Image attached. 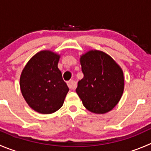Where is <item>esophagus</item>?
Listing matches in <instances>:
<instances>
[{"instance_id":"1","label":"esophagus","mask_w":151,"mask_h":151,"mask_svg":"<svg viewBox=\"0 0 151 151\" xmlns=\"http://www.w3.org/2000/svg\"><path fill=\"white\" fill-rule=\"evenodd\" d=\"M67 85H68L69 88L70 90H75L76 87V83L74 81H73V80H71V81H69L67 82Z\"/></svg>"}]
</instances>
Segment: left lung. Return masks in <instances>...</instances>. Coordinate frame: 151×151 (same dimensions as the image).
I'll return each instance as SVG.
<instances>
[{
	"label": "left lung",
	"mask_w": 151,
	"mask_h": 151,
	"mask_svg": "<svg viewBox=\"0 0 151 151\" xmlns=\"http://www.w3.org/2000/svg\"><path fill=\"white\" fill-rule=\"evenodd\" d=\"M84 78L76 93L83 105L94 113H105L119 101L124 91L123 72L106 53L91 50L80 58Z\"/></svg>",
	"instance_id": "obj_1"
}]
</instances>
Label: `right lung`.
Segmentation results:
<instances>
[{
	"instance_id": "right-lung-1",
	"label": "right lung",
	"mask_w": 151,
	"mask_h": 151,
	"mask_svg": "<svg viewBox=\"0 0 151 151\" xmlns=\"http://www.w3.org/2000/svg\"><path fill=\"white\" fill-rule=\"evenodd\" d=\"M60 56L51 51L35 54L25 66L20 78L24 99L30 107L50 114L62 107L69 91L58 68Z\"/></svg>"
}]
</instances>
